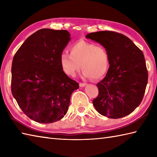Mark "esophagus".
<instances>
[{"label":"esophagus","mask_w":157,"mask_h":157,"mask_svg":"<svg viewBox=\"0 0 157 157\" xmlns=\"http://www.w3.org/2000/svg\"><path fill=\"white\" fill-rule=\"evenodd\" d=\"M86 85L87 84H85V83H79V86H80V87H85Z\"/></svg>","instance_id":"34e87169"}]
</instances>
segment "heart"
I'll return each mask as SVG.
<instances>
[{
    "label": "heart",
    "instance_id": "obj_1",
    "mask_svg": "<svg viewBox=\"0 0 157 157\" xmlns=\"http://www.w3.org/2000/svg\"><path fill=\"white\" fill-rule=\"evenodd\" d=\"M69 51L70 55L63 52L60 56V64L66 75L74 77L80 65L84 78L101 79L107 71L109 55L102 46L80 40L70 46Z\"/></svg>",
    "mask_w": 157,
    "mask_h": 157
}]
</instances>
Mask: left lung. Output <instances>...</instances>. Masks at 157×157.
Wrapping results in <instances>:
<instances>
[{"label":"left lung","mask_w":157,"mask_h":157,"mask_svg":"<svg viewBox=\"0 0 157 157\" xmlns=\"http://www.w3.org/2000/svg\"><path fill=\"white\" fill-rule=\"evenodd\" d=\"M105 47L109 67L98 82L99 94L93 105L100 114L111 119L129 115L140 104L148 83L144 56L127 36L111 31L86 36Z\"/></svg>","instance_id":"1"}]
</instances>
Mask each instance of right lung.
<instances>
[{"label": "right lung", "mask_w": 157, "mask_h": 157, "mask_svg": "<svg viewBox=\"0 0 157 157\" xmlns=\"http://www.w3.org/2000/svg\"><path fill=\"white\" fill-rule=\"evenodd\" d=\"M67 30L41 29L25 40L13 57L11 92L28 117L42 123L61 119L79 84L63 72L60 56L71 40Z\"/></svg>", "instance_id": "1"}]
</instances>
